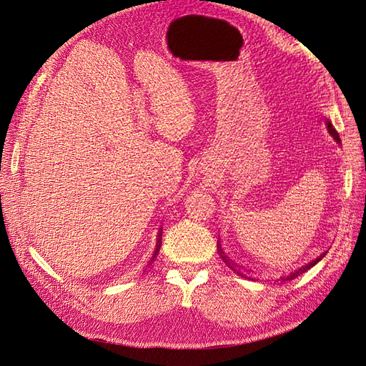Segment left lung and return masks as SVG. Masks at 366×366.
Returning <instances> with one entry per match:
<instances>
[{
  "label": "left lung",
  "mask_w": 366,
  "mask_h": 366,
  "mask_svg": "<svg viewBox=\"0 0 366 366\" xmlns=\"http://www.w3.org/2000/svg\"><path fill=\"white\" fill-rule=\"evenodd\" d=\"M325 126H327V130H329V134L333 137V138H335L337 139V143H341V139H340V135H338V132L335 130V127H333L332 126V122L330 121H327V122H325ZM219 252H220V254H222V258L224 259V262H227L228 264V266L231 267V269H234V267H232V264L227 259V256H224L223 254V252L220 250V247H219ZM324 256H325V253H322L321 256H317V258L316 259H313L312 262H308V264H305V266H302L300 269H297V270H295V272H291V274L290 275H287V277H283L282 280H283V282H287V280H294L295 277H299L300 274H303V272H307L308 269H312L313 266H315V264H317V262H320L322 258H324ZM237 274L239 275H242V274H240V270H237ZM248 278V277H247Z\"/></svg>",
  "instance_id": "obj_1"
}]
</instances>
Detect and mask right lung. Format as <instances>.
<instances>
[{"label": "right lung", "mask_w": 366, "mask_h": 366, "mask_svg": "<svg viewBox=\"0 0 366 366\" xmlns=\"http://www.w3.org/2000/svg\"><path fill=\"white\" fill-rule=\"evenodd\" d=\"M160 245H162V231L159 232V237H157V248H155V252H154V256H152V259H151V261H154L155 256H157V253H159V250H160Z\"/></svg>", "instance_id": "add662e5"}]
</instances>
